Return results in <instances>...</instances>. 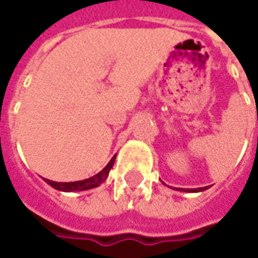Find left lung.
Instances as JSON below:
<instances>
[{
    "label": "left lung",
    "mask_w": 258,
    "mask_h": 258,
    "mask_svg": "<svg viewBox=\"0 0 258 258\" xmlns=\"http://www.w3.org/2000/svg\"><path fill=\"white\" fill-rule=\"evenodd\" d=\"M209 186H205V188H196V189H177V190H184V192H202V190H206Z\"/></svg>",
    "instance_id": "8db88e82"
}]
</instances>
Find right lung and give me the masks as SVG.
Instances as JSON below:
<instances>
[{
  "instance_id": "obj_1",
  "label": "right lung",
  "mask_w": 258,
  "mask_h": 258,
  "mask_svg": "<svg viewBox=\"0 0 258 258\" xmlns=\"http://www.w3.org/2000/svg\"><path fill=\"white\" fill-rule=\"evenodd\" d=\"M114 159H116V156L112 157V160L107 163L106 167L103 168L101 173H98L94 177H91V178L83 179V181H76V182H55V181H51V179H45V182L51 185L55 189L63 190V192H76V190L80 192V190L92 189V188L99 186L103 181H106L109 171H110V168L114 164Z\"/></svg>"
}]
</instances>
